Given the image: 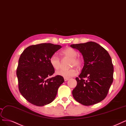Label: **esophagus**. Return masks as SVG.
<instances>
[{"label": "esophagus", "instance_id": "1", "mask_svg": "<svg viewBox=\"0 0 126 126\" xmlns=\"http://www.w3.org/2000/svg\"><path fill=\"white\" fill-rule=\"evenodd\" d=\"M64 80L65 81H68L69 80V78H64Z\"/></svg>", "mask_w": 126, "mask_h": 126}]
</instances>
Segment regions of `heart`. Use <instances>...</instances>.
I'll list each match as a JSON object with an SVG mask.
<instances>
[{"label":"heart","mask_w":126,"mask_h":126,"mask_svg":"<svg viewBox=\"0 0 126 126\" xmlns=\"http://www.w3.org/2000/svg\"><path fill=\"white\" fill-rule=\"evenodd\" d=\"M78 51L71 47H68L60 51V54L63 57L70 58V66L80 67L82 64V60L80 58L77 57ZM49 63L51 66L55 70H58L60 66V60L59 58L56 55H53L49 58ZM56 75L64 78H69L75 76L77 75V71L75 69H70L68 70L60 69L56 71Z\"/></svg>","instance_id":"1"}]
</instances>
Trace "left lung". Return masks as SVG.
<instances>
[{"label": "left lung", "instance_id": "left-lung-1", "mask_svg": "<svg viewBox=\"0 0 126 126\" xmlns=\"http://www.w3.org/2000/svg\"><path fill=\"white\" fill-rule=\"evenodd\" d=\"M83 56L84 66L77 77L72 95L81 104L90 106L101 102L108 94L113 81L114 67L110 54L100 45L93 42L72 44ZM87 80H85L84 78Z\"/></svg>", "mask_w": 126, "mask_h": 126}]
</instances>
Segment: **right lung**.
Masks as SVG:
<instances>
[{
    "mask_svg": "<svg viewBox=\"0 0 126 126\" xmlns=\"http://www.w3.org/2000/svg\"><path fill=\"white\" fill-rule=\"evenodd\" d=\"M62 47L59 45L42 43L28 47L20 56L16 70L19 90L34 105L43 106L53 102L64 82L63 78L58 75L49 78L55 72L49 58Z\"/></svg>",
    "mask_w": 126,
    "mask_h": 126,
    "instance_id": "right-lung-1",
    "label": "right lung"
}]
</instances>
